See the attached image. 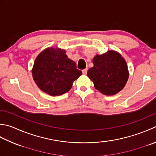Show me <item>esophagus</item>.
<instances>
[{
	"mask_svg": "<svg viewBox=\"0 0 156 156\" xmlns=\"http://www.w3.org/2000/svg\"><path fill=\"white\" fill-rule=\"evenodd\" d=\"M87 71H88V69H87V68H86V69H84L82 70V73H83L84 74H87Z\"/></svg>",
	"mask_w": 156,
	"mask_h": 156,
	"instance_id": "1",
	"label": "esophagus"
}]
</instances>
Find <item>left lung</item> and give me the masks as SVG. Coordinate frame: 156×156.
I'll return each mask as SVG.
<instances>
[{
	"label": "left lung",
	"instance_id": "left-lung-1",
	"mask_svg": "<svg viewBox=\"0 0 156 156\" xmlns=\"http://www.w3.org/2000/svg\"><path fill=\"white\" fill-rule=\"evenodd\" d=\"M94 66L87 72L94 88L106 95H113L123 89L129 78L127 64L120 54L109 51L93 58Z\"/></svg>",
	"mask_w": 156,
	"mask_h": 156
}]
</instances>
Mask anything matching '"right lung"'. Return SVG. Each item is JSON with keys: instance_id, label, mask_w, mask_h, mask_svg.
<instances>
[{"instance_id": "add662e5", "label": "right lung", "mask_w": 156, "mask_h": 156, "mask_svg": "<svg viewBox=\"0 0 156 156\" xmlns=\"http://www.w3.org/2000/svg\"><path fill=\"white\" fill-rule=\"evenodd\" d=\"M32 72L40 89L52 96L68 92L74 81L82 74L65 51L54 48H46L38 55Z\"/></svg>"}]
</instances>
